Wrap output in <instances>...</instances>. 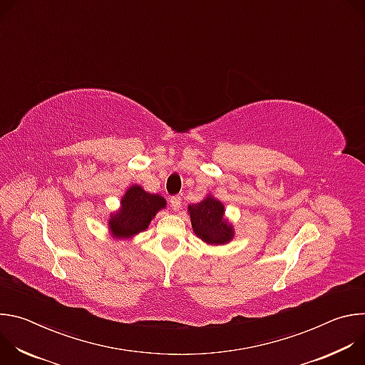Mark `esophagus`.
Wrapping results in <instances>:
<instances>
[{
  "label": "esophagus",
  "instance_id": "obj_1",
  "mask_svg": "<svg viewBox=\"0 0 365 365\" xmlns=\"http://www.w3.org/2000/svg\"><path fill=\"white\" fill-rule=\"evenodd\" d=\"M180 203H182V199H180L179 195H175V196L170 197V205H172V207H173V211H179Z\"/></svg>",
  "mask_w": 365,
  "mask_h": 365
}]
</instances>
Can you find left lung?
Returning <instances> with one entry per match:
<instances>
[{
	"label": "left lung",
	"mask_w": 365,
	"mask_h": 365,
	"mask_svg": "<svg viewBox=\"0 0 365 365\" xmlns=\"http://www.w3.org/2000/svg\"><path fill=\"white\" fill-rule=\"evenodd\" d=\"M195 234L207 244H225L234 237L232 227L224 220V205L207 196L199 203L189 205Z\"/></svg>",
	"instance_id": "8db88e82"
}]
</instances>
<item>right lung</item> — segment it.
I'll list each match as a JSON object with an SVG mask.
<instances>
[{
	"instance_id": "obj_1",
	"label": "right lung",
	"mask_w": 365,
	"mask_h": 365,
	"mask_svg": "<svg viewBox=\"0 0 365 365\" xmlns=\"http://www.w3.org/2000/svg\"><path fill=\"white\" fill-rule=\"evenodd\" d=\"M166 206L160 195H153L140 186H131L121 199V210L111 217L110 230L118 238L133 237L144 231L151 218Z\"/></svg>"
}]
</instances>
